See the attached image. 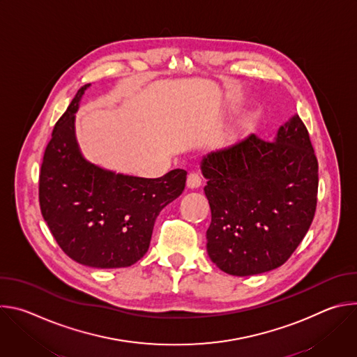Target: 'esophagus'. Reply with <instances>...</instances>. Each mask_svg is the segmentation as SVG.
Segmentation results:
<instances>
[{
    "mask_svg": "<svg viewBox=\"0 0 357 357\" xmlns=\"http://www.w3.org/2000/svg\"><path fill=\"white\" fill-rule=\"evenodd\" d=\"M202 185V179L197 174H189L188 179H186V186L189 189H197Z\"/></svg>",
    "mask_w": 357,
    "mask_h": 357,
    "instance_id": "1",
    "label": "esophagus"
}]
</instances>
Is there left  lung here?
I'll return each instance as SVG.
<instances>
[{
    "instance_id": "8db88e82",
    "label": "left lung",
    "mask_w": 357,
    "mask_h": 357,
    "mask_svg": "<svg viewBox=\"0 0 357 357\" xmlns=\"http://www.w3.org/2000/svg\"><path fill=\"white\" fill-rule=\"evenodd\" d=\"M200 169L212 211L211 260L237 277L282 266L317 211L318 160L302 120L291 117L274 141L251 134L211 152Z\"/></svg>"
}]
</instances>
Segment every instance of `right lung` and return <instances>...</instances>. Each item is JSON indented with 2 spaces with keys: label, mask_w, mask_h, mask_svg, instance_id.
Wrapping results in <instances>:
<instances>
[{
  "label": "right lung",
  "mask_w": 357,
  "mask_h": 357,
  "mask_svg": "<svg viewBox=\"0 0 357 357\" xmlns=\"http://www.w3.org/2000/svg\"><path fill=\"white\" fill-rule=\"evenodd\" d=\"M80 87L55 124L39 174L40 212L65 254L94 268H120L148 251L160 212L185 189L186 171L148 179L100 168L82 155L75 135Z\"/></svg>",
  "instance_id": "add662e5"
}]
</instances>
